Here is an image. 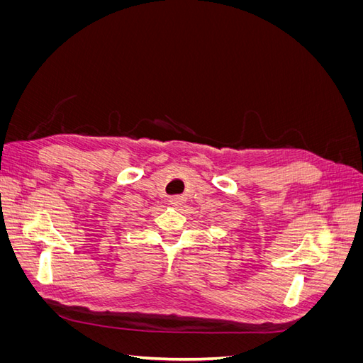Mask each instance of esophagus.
I'll use <instances>...</instances> for the list:
<instances>
[{
  "label": "esophagus",
  "mask_w": 363,
  "mask_h": 363,
  "mask_svg": "<svg viewBox=\"0 0 363 363\" xmlns=\"http://www.w3.org/2000/svg\"><path fill=\"white\" fill-rule=\"evenodd\" d=\"M169 203H171L172 206H182V204L184 203V199H183L182 195H174V196H171Z\"/></svg>",
  "instance_id": "34e87169"
}]
</instances>
